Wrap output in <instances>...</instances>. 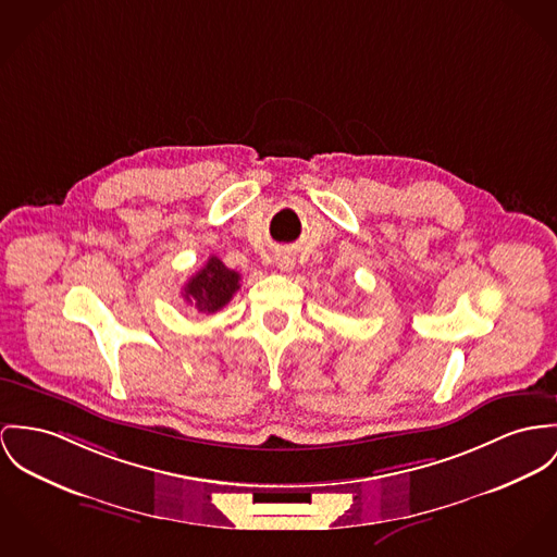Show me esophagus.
<instances>
[{"instance_id": "esophagus-1", "label": "esophagus", "mask_w": 557, "mask_h": 557, "mask_svg": "<svg viewBox=\"0 0 557 557\" xmlns=\"http://www.w3.org/2000/svg\"><path fill=\"white\" fill-rule=\"evenodd\" d=\"M275 262H277V267H280L282 271H286V273L295 269V258L290 257V255H286V252L277 255V258H275Z\"/></svg>"}]
</instances>
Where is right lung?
<instances>
[{
	"mask_svg": "<svg viewBox=\"0 0 557 557\" xmlns=\"http://www.w3.org/2000/svg\"><path fill=\"white\" fill-rule=\"evenodd\" d=\"M239 280L237 271L228 269L220 258L210 257L206 267L188 280L182 297L201 313H215L239 290Z\"/></svg>",
	"mask_w": 557,
	"mask_h": 557,
	"instance_id": "add662e5",
	"label": "right lung"
}]
</instances>
